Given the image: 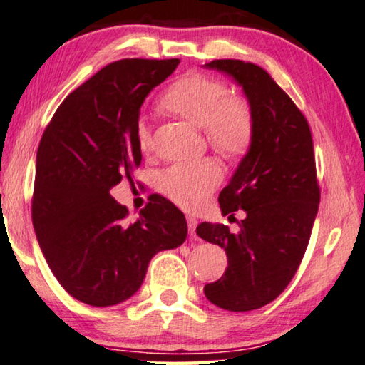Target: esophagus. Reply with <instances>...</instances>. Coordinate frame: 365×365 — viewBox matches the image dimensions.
I'll use <instances>...</instances> for the list:
<instances>
[{"label":"esophagus","mask_w":365,"mask_h":365,"mask_svg":"<svg viewBox=\"0 0 365 365\" xmlns=\"http://www.w3.org/2000/svg\"><path fill=\"white\" fill-rule=\"evenodd\" d=\"M187 225H188V233L193 236H197V225H198V220L193 217V215H187Z\"/></svg>","instance_id":"esophagus-1"}]
</instances>
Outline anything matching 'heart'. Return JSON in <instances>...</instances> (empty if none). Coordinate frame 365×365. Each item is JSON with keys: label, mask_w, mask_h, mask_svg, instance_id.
I'll return each mask as SVG.
<instances>
[{"label": "heart", "mask_w": 365, "mask_h": 365, "mask_svg": "<svg viewBox=\"0 0 365 365\" xmlns=\"http://www.w3.org/2000/svg\"><path fill=\"white\" fill-rule=\"evenodd\" d=\"M160 104L170 114L203 127L208 142L227 157L248 152L255 137V112L245 97L230 94V87L213 76L188 71L163 92ZM138 148H152V129L140 119L135 129ZM223 178V168L215 158L173 163L157 177L158 190L183 208H200Z\"/></svg>", "instance_id": "b5f03b06"}]
</instances>
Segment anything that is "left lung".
I'll list each match as a JSON object with an SVG mask.
<instances>
[{"label":"left lung","mask_w":365,"mask_h":365,"mask_svg":"<svg viewBox=\"0 0 365 365\" xmlns=\"http://www.w3.org/2000/svg\"><path fill=\"white\" fill-rule=\"evenodd\" d=\"M243 87L255 112V137L218 202L223 215L245 210L236 233L222 223L197 235L222 246L228 268L205 296L227 311H253L274 301L294 278L321 200L312 135L306 117L263 68L238 59L205 64Z\"/></svg>","instance_id":"left-lung-1"}]
</instances>
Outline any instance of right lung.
<instances>
[{
  "label": "right lung",
  "mask_w": 365,
  "mask_h": 365,
  "mask_svg": "<svg viewBox=\"0 0 365 365\" xmlns=\"http://www.w3.org/2000/svg\"><path fill=\"white\" fill-rule=\"evenodd\" d=\"M180 59H120L74 89L41 137L31 215L51 271L86 304L114 306L135 294L158 251L187 238L183 213L152 195L130 222L110 188L133 183L140 165L138 110Z\"/></svg>",
  "instance_id": "right-lung-1"
}]
</instances>
